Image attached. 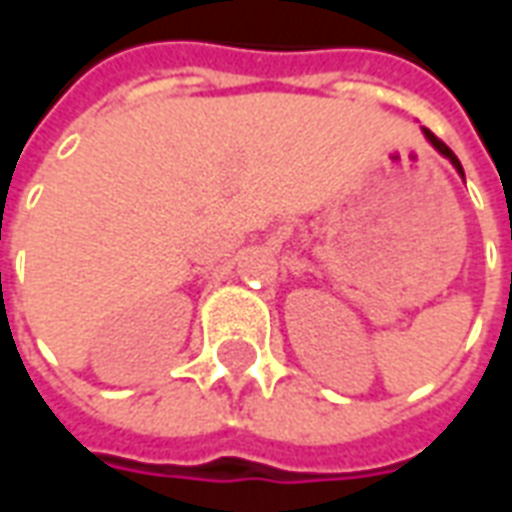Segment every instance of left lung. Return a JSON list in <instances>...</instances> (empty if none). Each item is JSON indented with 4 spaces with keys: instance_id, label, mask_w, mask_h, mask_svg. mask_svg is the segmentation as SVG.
<instances>
[{
    "instance_id": "left-lung-1",
    "label": "left lung",
    "mask_w": 512,
    "mask_h": 512,
    "mask_svg": "<svg viewBox=\"0 0 512 512\" xmlns=\"http://www.w3.org/2000/svg\"><path fill=\"white\" fill-rule=\"evenodd\" d=\"M424 135H427V141H430V144L435 146V149H438V152H441L443 157H449V160H452V166H455V169L460 171V174H463V166H460V160H457V157H455V152H452L449 146L443 144L441 138H435V135H432V132L427 130V127H424Z\"/></svg>"
}]
</instances>
